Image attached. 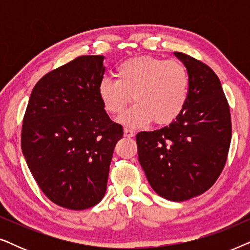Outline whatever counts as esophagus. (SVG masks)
I'll list each match as a JSON object with an SVG mask.
<instances>
[{"label": "esophagus", "instance_id": "1", "mask_svg": "<svg viewBox=\"0 0 250 250\" xmlns=\"http://www.w3.org/2000/svg\"><path fill=\"white\" fill-rule=\"evenodd\" d=\"M124 135L126 138H133L135 135V132L131 128H124Z\"/></svg>", "mask_w": 250, "mask_h": 250}]
</instances>
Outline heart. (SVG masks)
Listing matches in <instances>:
<instances>
[{
  "label": "heart",
  "instance_id": "heart-1",
  "mask_svg": "<svg viewBox=\"0 0 250 250\" xmlns=\"http://www.w3.org/2000/svg\"><path fill=\"white\" fill-rule=\"evenodd\" d=\"M116 78H102L98 92L105 110L121 116L132 97L136 104L121 118L129 127L153 122L166 125L176 119L189 98V74L183 63L153 57L126 60L116 68Z\"/></svg>",
  "mask_w": 250,
  "mask_h": 250
}]
</instances>
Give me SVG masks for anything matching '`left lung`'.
I'll return each mask as SVG.
<instances>
[{
	"mask_svg": "<svg viewBox=\"0 0 250 250\" xmlns=\"http://www.w3.org/2000/svg\"><path fill=\"white\" fill-rule=\"evenodd\" d=\"M174 54L189 74V98L168 126L136 134L139 162L159 196L184 201L216 182L227 163L232 127L230 107L210 67L181 52Z\"/></svg>",
	"mask_w": 250,
	"mask_h": 250,
	"instance_id": "8db88e82",
	"label": "left lung"
}]
</instances>
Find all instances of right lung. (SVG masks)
<instances>
[{"instance_id":"right-lung-1","label":"right lung","mask_w":250,"mask_h":250,"mask_svg":"<svg viewBox=\"0 0 250 250\" xmlns=\"http://www.w3.org/2000/svg\"><path fill=\"white\" fill-rule=\"evenodd\" d=\"M104 56H82L41 78L23 116L21 149L43 193L61 207L82 210L107 190L122 125L109 118L98 86Z\"/></svg>"}]
</instances>
